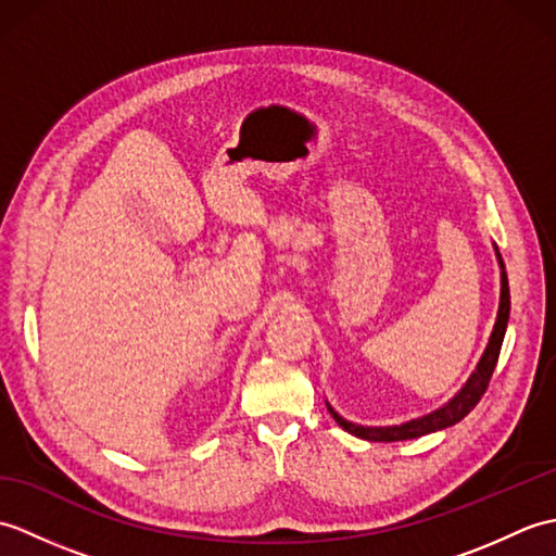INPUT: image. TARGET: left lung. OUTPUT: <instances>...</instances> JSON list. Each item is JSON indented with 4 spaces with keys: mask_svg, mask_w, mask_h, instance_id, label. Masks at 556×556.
Returning <instances> with one entry per match:
<instances>
[{
    "mask_svg": "<svg viewBox=\"0 0 556 556\" xmlns=\"http://www.w3.org/2000/svg\"><path fill=\"white\" fill-rule=\"evenodd\" d=\"M500 257V267H502V296H500V311H497V323H494V329L488 341V349L482 353V358L478 363V368L473 375L468 377V382L460 387V392L444 404L442 408H437L428 416L401 422V425H389V428H368V425H356L346 418H341L339 413L327 404V410L332 413V418L339 422V428H344L346 432L361 437V440L368 442H399V440H416V437L430 434L437 430L452 428L458 420H464L470 410L478 406V401L485 394V389L490 384V377L494 372V365L500 361V351H502V341L506 332V323H509V311H511V299H509V279H506V269Z\"/></svg>",
    "mask_w": 556,
    "mask_h": 556,
    "instance_id": "1",
    "label": "left lung"
}]
</instances>
